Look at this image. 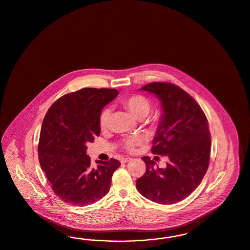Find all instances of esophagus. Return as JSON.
<instances>
[{
  "mask_svg": "<svg viewBox=\"0 0 250 250\" xmlns=\"http://www.w3.org/2000/svg\"><path fill=\"white\" fill-rule=\"evenodd\" d=\"M131 160H132V158H130V157H126V158H122V159H121V162L125 164V163H127V162H129V161Z\"/></svg>",
  "mask_w": 250,
  "mask_h": 250,
  "instance_id": "34e87169",
  "label": "esophagus"
}]
</instances>
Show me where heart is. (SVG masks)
<instances>
[{
	"instance_id": "obj_1",
	"label": "heart",
	"mask_w": 250,
	"mask_h": 250,
	"mask_svg": "<svg viewBox=\"0 0 250 250\" xmlns=\"http://www.w3.org/2000/svg\"><path fill=\"white\" fill-rule=\"evenodd\" d=\"M125 108L129 110L130 113L136 119L145 118L150 110V102L146 97L142 95H133L127 99L122 101ZM111 118V110L106 108L101 111L100 116V125L101 128H107L110 125ZM143 142V139L140 136H133L124 140V147L129 151L134 150V148Z\"/></svg>"
}]
</instances>
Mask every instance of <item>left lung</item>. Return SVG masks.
<instances>
[{
  "mask_svg": "<svg viewBox=\"0 0 250 250\" xmlns=\"http://www.w3.org/2000/svg\"><path fill=\"white\" fill-rule=\"evenodd\" d=\"M140 90L160 100L162 114L152 140L153 154L167 157L166 168H154L149 156L145 174L137 180L141 195L162 205L188 197L199 186L209 164L211 136L208 119L198 103L169 83H151Z\"/></svg>",
  "mask_w": 250,
  "mask_h": 250,
  "instance_id": "8db88e82",
  "label": "left lung"
}]
</instances>
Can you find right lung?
I'll return each mask as SVG.
<instances>
[{
  "mask_svg": "<svg viewBox=\"0 0 250 250\" xmlns=\"http://www.w3.org/2000/svg\"><path fill=\"white\" fill-rule=\"evenodd\" d=\"M117 95L116 89L83 88L61 97L44 116L39 162L54 192L65 203L84 207L110 190L120 161H100L93 168L86 145L100 136L101 110Z\"/></svg>",
  "mask_w": 250,
  "mask_h": 250,
  "instance_id": "1",
  "label": "right lung"
}]
</instances>
